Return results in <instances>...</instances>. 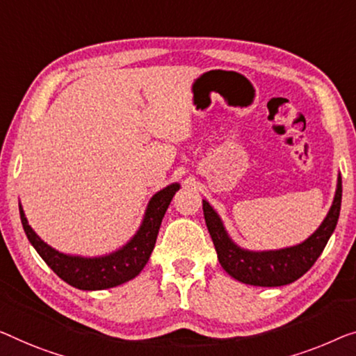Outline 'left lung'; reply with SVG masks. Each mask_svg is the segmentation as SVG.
<instances>
[{"mask_svg":"<svg viewBox=\"0 0 356 356\" xmlns=\"http://www.w3.org/2000/svg\"><path fill=\"white\" fill-rule=\"evenodd\" d=\"M341 203L342 177L339 174L331 209L315 233H312L300 245L273 251H249L240 248L229 236L219 214L206 200H203V212L222 268L241 283L273 288L293 283L312 268L336 229Z\"/></svg>","mask_w":356,"mask_h":356,"instance_id":"8db88e82","label":"left lung"}]
</instances>
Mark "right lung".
I'll return each mask as SVG.
<instances>
[{
    "label": "right lung",
    "mask_w": 356,
    "mask_h": 356,
    "mask_svg": "<svg viewBox=\"0 0 356 356\" xmlns=\"http://www.w3.org/2000/svg\"><path fill=\"white\" fill-rule=\"evenodd\" d=\"M179 188V184H171L153 195L147 206L144 220L136 235L123 248L99 257L72 256V254H63L51 248L29 225L22 204H19L20 220H22L25 235L31 246L36 249V252L49 265L57 277L73 288L83 291L108 289L136 278L145 267L153 248H155L163 217Z\"/></svg>",
    "instance_id": "1"
}]
</instances>
